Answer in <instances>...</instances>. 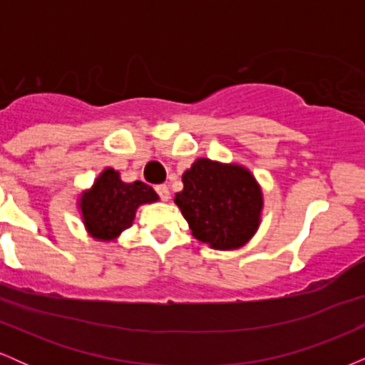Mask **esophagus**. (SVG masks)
Returning <instances> with one entry per match:
<instances>
[{
  "instance_id": "34e87169",
  "label": "esophagus",
  "mask_w": 365,
  "mask_h": 365,
  "mask_svg": "<svg viewBox=\"0 0 365 365\" xmlns=\"http://www.w3.org/2000/svg\"><path fill=\"white\" fill-rule=\"evenodd\" d=\"M154 188H156L158 195L161 197L163 200H168L170 199V188L168 187H166V185H156Z\"/></svg>"
}]
</instances>
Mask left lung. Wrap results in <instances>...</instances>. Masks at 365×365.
Masks as SVG:
<instances>
[{
	"label": "left lung",
	"instance_id": "8db88e82",
	"mask_svg": "<svg viewBox=\"0 0 365 365\" xmlns=\"http://www.w3.org/2000/svg\"><path fill=\"white\" fill-rule=\"evenodd\" d=\"M175 202L197 240L228 250L242 247L255 233L262 194L242 166L197 159L183 173V190Z\"/></svg>",
	"mask_w": 365,
	"mask_h": 365
}]
</instances>
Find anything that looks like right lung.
I'll return each mask as SVG.
<instances>
[{
	"mask_svg": "<svg viewBox=\"0 0 365 365\" xmlns=\"http://www.w3.org/2000/svg\"><path fill=\"white\" fill-rule=\"evenodd\" d=\"M158 194L144 182L123 183L118 171L108 168L82 195L81 209L86 226L99 240H113L132 225L140 204L154 202Z\"/></svg>",
	"mask_w": 365,
	"mask_h": 365,
	"instance_id": "add662e5",
	"label": "right lung"
}]
</instances>
